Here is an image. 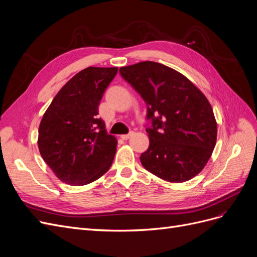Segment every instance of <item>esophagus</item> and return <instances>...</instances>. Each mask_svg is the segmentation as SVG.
I'll use <instances>...</instances> for the list:
<instances>
[{"label": "esophagus", "mask_w": 257, "mask_h": 257, "mask_svg": "<svg viewBox=\"0 0 257 257\" xmlns=\"http://www.w3.org/2000/svg\"><path fill=\"white\" fill-rule=\"evenodd\" d=\"M134 135V132H130L128 134H125V135H121V138L123 139V141H127L128 138H131L132 136Z\"/></svg>", "instance_id": "34e87169"}]
</instances>
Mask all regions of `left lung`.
<instances>
[{"label":"left lung","instance_id":"8db88e82","mask_svg":"<svg viewBox=\"0 0 257 257\" xmlns=\"http://www.w3.org/2000/svg\"><path fill=\"white\" fill-rule=\"evenodd\" d=\"M147 104L149 148L143 166L168 182H185L206 166L216 143V121L209 100L184 75L152 61L120 68Z\"/></svg>","mask_w":257,"mask_h":257}]
</instances>
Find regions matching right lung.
Returning <instances> with one entry per match:
<instances>
[{
    "label": "right lung",
    "mask_w": 257,
    "mask_h": 257,
    "mask_svg": "<svg viewBox=\"0 0 257 257\" xmlns=\"http://www.w3.org/2000/svg\"><path fill=\"white\" fill-rule=\"evenodd\" d=\"M118 67H87L69 79L45 111L38 128L43 160L62 182L84 185L112 164L116 139L97 119L98 105Z\"/></svg>",
    "instance_id": "obj_1"
}]
</instances>
